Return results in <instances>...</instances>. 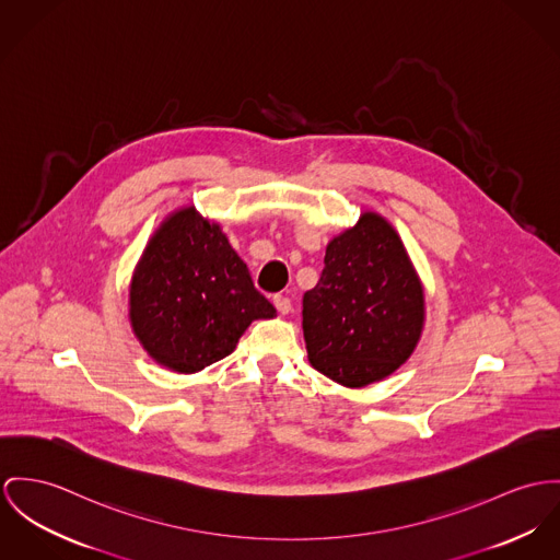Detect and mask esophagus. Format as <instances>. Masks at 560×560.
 <instances>
[{
  "label": "esophagus",
  "instance_id": "obj_1",
  "mask_svg": "<svg viewBox=\"0 0 560 560\" xmlns=\"http://www.w3.org/2000/svg\"><path fill=\"white\" fill-rule=\"evenodd\" d=\"M272 302H275V306H277V311H279L281 315H285V313L292 311V301H290L288 296H283V294H277V296L272 299Z\"/></svg>",
  "mask_w": 560,
  "mask_h": 560
}]
</instances>
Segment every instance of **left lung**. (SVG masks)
<instances>
[{"label": "left lung", "instance_id": "8db88e82", "mask_svg": "<svg viewBox=\"0 0 560 560\" xmlns=\"http://www.w3.org/2000/svg\"><path fill=\"white\" fill-rule=\"evenodd\" d=\"M422 322V285L398 234L375 213L330 241L317 285L302 296L308 360L341 386L394 373L411 355Z\"/></svg>", "mask_w": 560, "mask_h": 560}]
</instances>
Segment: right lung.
<instances>
[{
	"label": "right lung",
	"mask_w": 560,
	"mask_h": 560,
	"mask_svg": "<svg viewBox=\"0 0 560 560\" xmlns=\"http://www.w3.org/2000/svg\"><path fill=\"white\" fill-rule=\"evenodd\" d=\"M129 304L140 343L178 373L230 355L254 319L277 313L219 225L194 209L174 213L151 238Z\"/></svg>",
	"instance_id": "obj_1"
}]
</instances>
